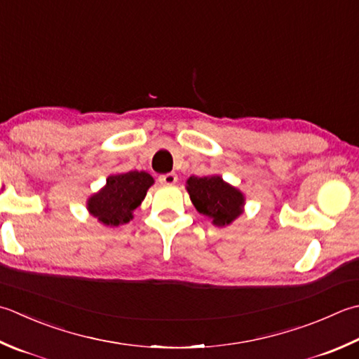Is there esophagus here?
<instances>
[{"mask_svg":"<svg viewBox=\"0 0 359 359\" xmlns=\"http://www.w3.org/2000/svg\"><path fill=\"white\" fill-rule=\"evenodd\" d=\"M158 182H160V184H163V185H174L175 182H177V175H175L174 172H168V174L160 175Z\"/></svg>","mask_w":359,"mask_h":359,"instance_id":"34e87169","label":"esophagus"}]
</instances>
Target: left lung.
I'll return each mask as SVG.
<instances>
[{
	"mask_svg": "<svg viewBox=\"0 0 359 359\" xmlns=\"http://www.w3.org/2000/svg\"><path fill=\"white\" fill-rule=\"evenodd\" d=\"M187 191L196 210L212 217L217 227L229 226L243 213L244 194L224 182L221 175H191L187 180Z\"/></svg>",
	"mask_w": 359,
	"mask_h": 359,
	"instance_id": "left-lung-1",
	"label": "left lung"
}]
</instances>
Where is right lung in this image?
<instances>
[{
    "label": "right lung",
    "instance_id": "obj_1",
    "mask_svg": "<svg viewBox=\"0 0 359 359\" xmlns=\"http://www.w3.org/2000/svg\"><path fill=\"white\" fill-rule=\"evenodd\" d=\"M152 184V175L144 171L109 175L104 188L87 201L88 212L104 226L118 227L128 224Z\"/></svg>",
    "mask_w": 359,
    "mask_h": 359
}]
</instances>
